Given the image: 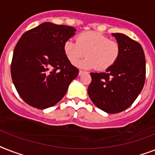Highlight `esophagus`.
I'll list each match as a JSON object with an SVG mask.
<instances>
[{
  "instance_id": "obj_1",
  "label": "esophagus",
  "mask_w": 155,
  "mask_h": 155,
  "mask_svg": "<svg viewBox=\"0 0 155 155\" xmlns=\"http://www.w3.org/2000/svg\"><path fill=\"white\" fill-rule=\"evenodd\" d=\"M84 73H85V71H82V70H80V71H79V75H82Z\"/></svg>"
}]
</instances>
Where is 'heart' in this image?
I'll return each mask as SVG.
<instances>
[{
  "instance_id": "heart-1",
  "label": "heart",
  "mask_w": 155,
  "mask_h": 155,
  "mask_svg": "<svg viewBox=\"0 0 155 155\" xmlns=\"http://www.w3.org/2000/svg\"><path fill=\"white\" fill-rule=\"evenodd\" d=\"M64 51L72 64H75L86 54L87 58L78 63V67L106 71L119 59L120 46L118 42L99 32H85L78 35L76 42L72 40L65 41Z\"/></svg>"
}]
</instances>
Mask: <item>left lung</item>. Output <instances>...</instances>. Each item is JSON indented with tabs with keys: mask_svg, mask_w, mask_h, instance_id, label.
<instances>
[{
	"mask_svg": "<svg viewBox=\"0 0 155 155\" xmlns=\"http://www.w3.org/2000/svg\"><path fill=\"white\" fill-rule=\"evenodd\" d=\"M120 46L116 63L105 72H91L87 89L95 106L109 114L127 109L143 90L146 78L144 51L125 34L112 33Z\"/></svg>",
	"mask_w": 155,
	"mask_h": 155,
	"instance_id": "obj_1",
	"label": "left lung"
}]
</instances>
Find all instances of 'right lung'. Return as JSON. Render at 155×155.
Masks as SVG:
<instances>
[{
	"instance_id": "obj_1",
	"label": "right lung",
	"mask_w": 155,
	"mask_h": 155,
	"mask_svg": "<svg viewBox=\"0 0 155 155\" xmlns=\"http://www.w3.org/2000/svg\"><path fill=\"white\" fill-rule=\"evenodd\" d=\"M71 26L45 22L21 36L13 51L11 75L22 99L38 109L54 106L79 74L64 51L75 34Z\"/></svg>"
}]
</instances>
